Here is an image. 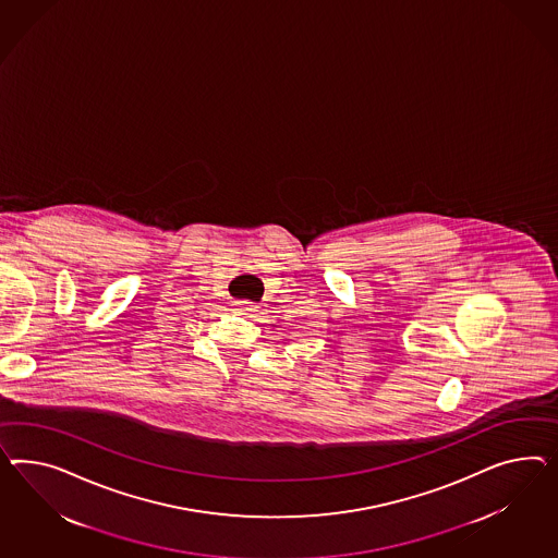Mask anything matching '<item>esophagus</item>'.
Segmentation results:
<instances>
[{
	"label": "esophagus",
	"instance_id": "esophagus-1",
	"mask_svg": "<svg viewBox=\"0 0 558 558\" xmlns=\"http://www.w3.org/2000/svg\"><path fill=\"white\" fill-rule=\"evenodd\" d=\"M256 304L250 301H238L235 302V311L241 313V315H252V313H256Z\"/></svg>",
	"mask_w": 558,
	"mask_h": 558
}]
</instances>
